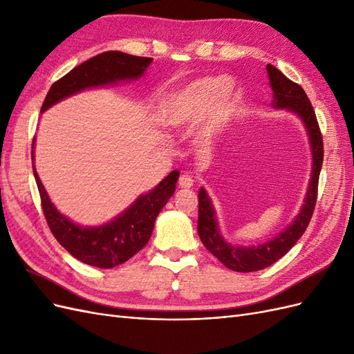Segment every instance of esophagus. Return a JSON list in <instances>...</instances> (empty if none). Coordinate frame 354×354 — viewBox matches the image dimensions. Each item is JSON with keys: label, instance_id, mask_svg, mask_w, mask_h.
Wrapping results in <instances>:
<instances>
[{"label": "esophagus", "instance_id": "esophagus-1", "mask_svg": "<svg viewBox=\"0 0 354 354\" xmlns=\"http://www.w3.org/2000/svg\"><path fill=\"white\" fill-rule=\"evenodd\" d=\"M178 186L183 187V189H190L192 186H194V178H192L190 174L180 176V178H178Z\"/></svg>", "mask_w": 354, "mask_h": 354}]
</instances>
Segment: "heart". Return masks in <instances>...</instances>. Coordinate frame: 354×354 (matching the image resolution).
<instances>
[{"mask_svg": "<svg viewBox=\"0 0 354 354\" xmlns=\"http://www.w3.org/2000/svg\"><path fill=\"white\" fill-rule=\"evenodd\" d=\"M238 90L227 77H203L192 81L171 100L164 115L168 127L180 128L203 116L199 138L209 142L226 127L236 111Z\"/></svg>", "mask_w": 354, "mask_h": 354, "instance_id": "1", "label": "heart"}]
</instances>
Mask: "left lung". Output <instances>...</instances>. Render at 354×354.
Returning a JSON list of instances; mask_svg holds the SVG:
<instances>
[{"mask_svg": "<svg viewBox=\"0 0 354 354\" xmlns=\"http://www.w3.org/2000/svg\"><path fill=\"white\" fill-rule=\"evenodd\" d=\"M267 75H269L270 87L273 91L272 106L273 109H286L295 113L299 121L303 122L308 137L310 152H312V173H310L308 187L306 192L304 203L299 208V212L279 234H276L270 241L259 245H233L223 238L218 227V220L212 201L208 196L207 190L201 187L198 199V233L203 246L217 259L234 272H259L266 267L272 266L292 248L297 241L303 236L310 218L313 216V209L317 198V183L320 168L324 162V142L322 134L319 130V124L310 103L307 94L298 84L288 80L285 75L272 65H267Z\"/></svg>", "mask_w": 354, "mask_h": 354, "instance_id": "left-lung-1", "label": "left lung"}]
</instances>
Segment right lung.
Returning a JSON list of instances; mask_svg holds the SVG:
<instances>
[{"label":"right lung","mask_w":354,"mask_h":354,"mask_svg":"<svg viewBox=\"0 0 354 354\" xmlns=\"http://www.w3.org/2000/svg\"><path fill=\"white\" fill-rule=\"evenodd\" d=\"M152 60L151 57H137L122 51H106L94 56L51 85L41 112L87 88L108 87L142 78ZM34 147L35 138L32 142V168L47 224L57 242L72 257L99 269H112L130 260L149 242L158 214L174 195L178 171H171L156 187L138 196L113 220L100 226H81L63 216L51 202L34 165Z\"/></svg>","instance_id":"obj_1"}]
</instances>
